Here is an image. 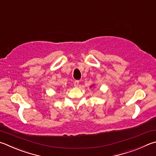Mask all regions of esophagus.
I'll return each mask as SVG.
<instances>
[{
	"label": "esophagus",
	"mask_w": 156,
	"mask_h": 156,
	"mask_svg": "<svg viewBox=\"0 0 156 156\" xmlns=\"http://www.w3.org/2000/svg\"><path fill=\"white\" fill-rule=\"evenodd\" d=\"M79 84V81L78 80H75L74 82H73V86H74L75 87H78Z\"/></svg>",
	"instance_id": "esophagus-1"
}]
</instances>
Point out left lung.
<instances>
[{
	"mask_svg": "<svg viewBox=\"0 0 156 156\" xmlns=\"http://www.w3.org/2000/svg\"><path fill=\"white\" fill-rule=\"evenodd\" d=\"M93 86H94V84H92V85H90V87L91 88V87H93Z\"/></svg>",
	"mask_w": 156,
	"mask_h": 156,
	"instance_id": "1",
	"label": "left lung"
}]
</instances>
